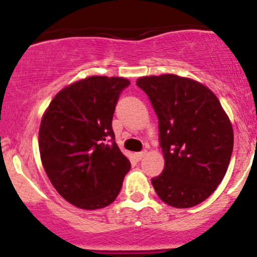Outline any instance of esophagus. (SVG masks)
<instances>
[{
	"mask_svg": "<svg viewBox=\"0 0 257 257\" xmlns=\"http://www.w3.org/2000/svg\"><path fill=\"white\" fill-rule=\"evenodd\" d=\"M144 156H146V151L138 152V153H134L133 154V157H134V159H136V161H141V159L143 158Z\"/></svg>",
	"mask_w": 257,
	"mask_h": 257,
	"instance_id": "34e87169",
	"label": "esophagus"
}]
</instances>
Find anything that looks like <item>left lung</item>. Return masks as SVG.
<instances>
[{
    "label": "left lung",
    "instance_id": "left-lung-1",
    "mask_svg": "<svg viewBox=\"0 0 257 257\" xmlns=\"http://www.w3.org/2000/svg\"><path fill=\"white\" fill-rule=\"evenodd\" d=\"M137 85L158 116L164 168L152 178L167 205L188 208L210 197L225 177L233 148L230 119L202 84L173 74L144 76Z\"/></svg>",
    "mask_w": 257,
    "mask_h": 257
}]
</instances>
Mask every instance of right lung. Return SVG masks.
<instances>
[{
  "label": "right lung",
  "instance_id": "1",
  "mask_svg": "<svg viewBox=\"0 0 257 257\" xmlns=\"http://www.w3.org/2000/svg\"><path fill=\"white\" fill-rule=\"evenodd\" d=\"M124 78L90 76L62 89L39 131L42 166L61 197L84 210L110 205L131 169L115 143L111 120Z\"/></svg>",
  "mask_w": 257,
  "mask_h": 257
}]
</instances>
